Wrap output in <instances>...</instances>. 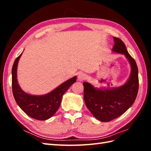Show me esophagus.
<instances>
[{
  "mask_svg": "<svg viewBox=\"0 0 151 151\" xmlns=\"http://www.w3.org/2000/svg\"><path fill=\"white\" fill-rule=\"evenodd\" d=\"M86 78V75L84 73L81 72L78 75V80L79 81H83Z\"/></svg>",
  "mask_w": 151,
  "mask_h": 151,
  "instance_id": "obj_1",
  "label": "esophagus"
}]
</instances>
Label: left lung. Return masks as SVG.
Instances as JSON below:
<instances>
[{
	"label": "left lung",
	"mask_w": 151,
	"mask_h": 151,
	"mask_svg": "<svg viewBox=\"0 0 151 151\" xmlns=\"http://www.w3.org/2000/svg\"><path fill=\"white\" fill-rule=\"evenodd\" d=\"M112 51L126 56L131 67L130 77L123 86L114 88H96L84 82L85 104L93 115L102 122H108L123 114L135 101L139 88L138 69L136 61L128 52L123 41L114 37Z\"/></svg>",
	"instance_id": "8db88e82"
}]
</instances>
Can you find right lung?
<instances>
[{
  "instance_id": "1",
  "label": "right lung",
  "mask_w": 151,
  "mask_h": 151,
  "mask_svg": "<svg viewBox=\"0 0 151 151\" xmlns=\"http://www.w3.org/2000/svg\"><path fill=\"white\" fill-rule=\"evenodd\" d=\"M22 54L15 59L12 67V91L15 100L21 110L35 119L44 121L50 118L59 108L63 94L76 81V76L67 80L54 90L44 95L27 93L20 88L17 78L18 62Z\"/></svg>"
}]
</instances>
